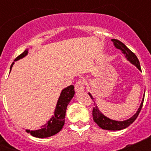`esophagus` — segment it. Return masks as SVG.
I'll list each match as a JSON object with an SVG mask.
<instances>
[{"label": "esophagus", "instance_id": "esophagus-1", "mask_svg": "<svg viewBox=\"0 0 151 151\" xmlns=\"http://www.w3.org/2000/svg\"><path fill=\"white\" fill-rule=\"evenodd\" d=\"M85 80L79 79L78 80L75 85V90L76 91H82L84 90V88H85Z\"/></svg>", "mask_w": 151, "mask_h": 151}]
</instances>
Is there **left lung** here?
<instances>
[{"label":"left lung","mask_w":151,"mask_h":151,"mask_svg":"<svg viewBox=\"0 0 151 151\" xmlns=\"http://www.w3.org/2000/svg\"><path fill=\"white\" fill-rule=\"evenodd\" d=\"M112 41L114 43V45H115L116 47L119 49V50H121V51L125 54V57L127 58L128 60H129L132 63L134 64V66H137V68L139 69L140 71H141L139 60H138V57H136L135 54H134L132 50H129L127 47L125 46L122 42H121L120 41H119V40L117 39H112ZM89 96H90L91 98L93 100V97L91 95V94H89ZM144 99H145V96H144L142 102H141V106H140L139 109L138 110L137 113H136L132 117H131L130 119H129L127 120L122 121V122L112 120L110 119L105 116L104 115H103L102 113H101V112L99 110V109L97 108V105L95 104H94L95 106H94V108H93V111H92L93 119H94V122L97 124V125L103 129H106V130L110 131L122 130V129L127 128L128 126H129L132 122H134V121L136 119H137V117L138 116L140 112H141V108H142V106H143Z\"/></svg>","instance_id":"obj_1"}]
</instances>
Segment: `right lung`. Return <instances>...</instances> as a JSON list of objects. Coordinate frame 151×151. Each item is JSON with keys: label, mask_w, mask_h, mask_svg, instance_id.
I'll list each match as a JSON object with an SVG mask.
<instances>
[{"label": "right lung", "mask_w": 151, "mask_h": 151, "mask_svg": "<svg viewBox=\"0 0 151 151\" xmlns=\"http://www.w3.org/2000/svg\"><path fill=\"white\" fill-rule=\"evenodd\" d=\"M27 54L28 50H26L22 54L19 55L16 58L15 61L24 57ZM13 63H14V62L11 64L10 70H11ZM74 94L75 91L73 85H69L67 88H64L61 92L60 96L58 101H57V106H56L55 112H54V116H53L52 118L45 125L41 126V129L35 131L26 130V132L30 133L34 137L41 138L50 137V136L54 135V134L59 132L64 125V122H65L64 119H65V116H66L67 105L69 104V103L70 102Z\"/></svg>", "instance_id": "add662e5"}]
</instances>
